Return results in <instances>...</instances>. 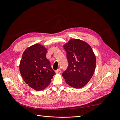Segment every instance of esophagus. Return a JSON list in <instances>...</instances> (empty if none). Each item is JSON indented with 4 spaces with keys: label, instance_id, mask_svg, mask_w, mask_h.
<instances>
[{
    "label": "esophagus",
    "instance_id": "esophagus-1",
    "mask_svg": "<svg viewBox=\"0 0 120 120\" xmlns=\"http://www.w3.org/2000/svg\"><path fill=\"white\" fill-rule=\"evenodd\" d=\"M56 74H60L61 73V71L60 70V69H59V70H57L56 71Z\"/></svg>",
    "mask_w": 120,
    "mask_h": 120
}]
</instances>
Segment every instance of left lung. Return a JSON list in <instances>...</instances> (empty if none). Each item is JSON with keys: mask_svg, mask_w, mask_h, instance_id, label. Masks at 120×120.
<instances>
[{"mask_svg": "<svg viewBox=\"0 0 120 120\" xmlns=\"http://www.w3.org/2000/svg\"><path fill=\"white\" fill-rule=\"evenodd\" d=\"M68 66L63 77L68 85L75 89L85 86L93 77L96 65L95 53L88 43L72 38L63 45Z\"/></svg>", "mask_w": 120, "mask_h": 120, "instance_id": "1", "label": "left lung"}]
</instances>
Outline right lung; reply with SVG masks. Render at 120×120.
Returning <instances> with one entry per match:
<instances>
[{"mask_svg":"<svg viewBox=\"0 0 120 120\" xmlns=\"http://www.w3.org/2000/svg\"><path fill=\"white\" fill-rule=\"evenodd\" d=\"M47 49L39 43L25 49L19 64V71L25 83L34 90H44L51 82L55 72L46 57Z\"/></svg>","mask_w":120,"mask_h":120,"instance_id":"right-lung-1","label":"right lung"}]
</instances>
